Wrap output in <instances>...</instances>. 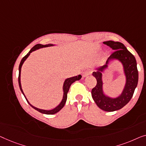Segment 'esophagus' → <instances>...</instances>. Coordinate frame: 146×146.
<instances>
[{
  "instance_id": "obj_1",
  "label": "esophagus",
  "mask_w": 146,
  "mask_h": 146,
  "mask_svg": "<svg viewBox=\"0 0 146 146\" xmlns=\"http://www.w3.org/2000/svg\"><path fill=\"white\" fill-rule=\"evenodd\" d=\"M92 72H93V71H92V70H91V69H87V70H85L83 73V77H87V76L91 75Z\"/></svg>"
}]
</instances>
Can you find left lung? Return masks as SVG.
I'll use <instances>...</instances> for the list:
<instances>
[{"mask_svg":"<svg viewBox=\"0 0 146 146\" xmlns=\"http://www.w3.org/2000/svg\"><path fill=\"white\" fill-rule=\"evenodd\" d=\"M103 43L115 51L108 57L105 65L97 69V71L93 73L97 83L92 89L91 94L94 101L100 109L106 112H113L121 109L131 100L138 82V71L135 57L127 50L124 44L114 41H107ZM113 58L118 59L123 63L127 78L126 85L122 94L114 99L108 98L103 93L102 81V71L108 66L109 61Z\"/></svg>","mask_w":146,"mask_h":146,"instance_id":"left-lung-1","label":"left lung"}]
</instances>
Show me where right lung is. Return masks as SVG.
<instances>
[{
    "instance_id": "right-lung-1",
    "label": "right lung",
    "mask_w": 146,
    "mask_h": 146,
    "mask_svg": "<svg viewBox=\"0 0 146 146\" xmlns=\"http://www.w3.org/2000/svg\"><path fill=\"white\" fill-rule=\"evenodd\" d=\"M53 46V44H47V45H42V44H37L36 46H34L33 48L30 50V51L28 53H27L25 56H24L22 59L20 61V65H19V75H18V84H19V87H20V91H22V94H24V97L27 100V102H28V104H30V106H32L33 108H34L35 110H38V112H41V113H43V114H55L57 113V112H58L59 110L61 109H62V108L64 106L65 102H66V100H67V93H68L69 90V88H70V86L71 85V84L74 82L76 81H78V80L81 79V75H79L78 76H75V77H71V78H68V79H67L65 80V82H64V84H63V99L61 100V103L59 104L58 106H57V107H55V108H53L52 110H42V109H39L38 108H36L34 107V106H32L31 104H30V102L28 101L27 98H26L25 95H24V94L23 93V91H22V87H21V83H20V73H21V67L22 66V64H23L24 61L26 60V59L28 58V57L29 56L30 53H32V52H34V51L38 50L39 48H46V47H48V46Z\"/></svg>"
}]
</instances>
